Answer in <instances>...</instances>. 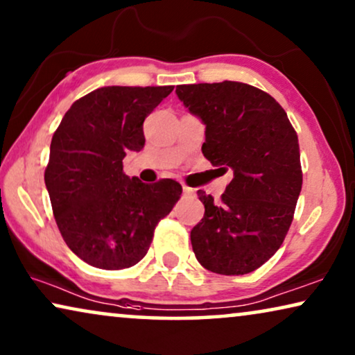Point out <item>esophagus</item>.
<instances>
[{"mask_svg": "<svg viewBox=\"0 0 355 355\" xmlns=\"http://www.w3.org/2000/svg\"><path fill=\"white\" fill-rule=\"evenodd\" d=\"M182 192H184V196H192V193H193V189L187 187V186H182Z\"/></svg>", "mask_w": 355, "mask_h": 355, "instance_id": "esophagus-1", "label": "esophagus"}]
</instances>
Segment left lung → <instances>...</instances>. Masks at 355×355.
Listing matches in <instances>:
<instances>
[{"mask_svg":"<svg viewBox=\"0 0 355 355\" xmlns=\"http://www.w3.org/2000/svg\"><path fill=\"white\" fill-rule=\"evenodd\" d=\"M176 94L207 125L203 157L234 173L220 203L197 192L205 215L191 231L193 254L213 273H250L275 255L293 223L302 189L297 132L283 106L249 84L178 85Z\"/></svg>","mask_w":355,"mask_h":355,"instance_id":"left-lung-1","label":"left lung"}]
</instances>
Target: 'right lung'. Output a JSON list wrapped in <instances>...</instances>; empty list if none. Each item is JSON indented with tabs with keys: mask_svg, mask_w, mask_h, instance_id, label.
I'll return each mask as SVG.
<instances>
[{
	"mask_svg": "<svg viewBox=\"0 0 355 355\" xmlns=\"http://www.w3.org/2000/svg\"><path fill=\"white\" fill-rule=\"evenodd\" d=\"M174 87H101L76 100L51 139L45 184L62 239L101 270L139 263L155 227L182 193L173 179L125 176L128 150L145 145L144 121Z\"/></svg>",
	"mask_w": 355,
	"mask_h": 355,
	"instance_id": "add662e5",
	"label": "right lung"
}]
</instances>
